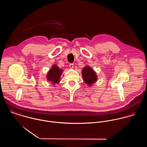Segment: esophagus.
I'll return each mask as SVG.
<instances>
[{
    "label": "esophagus",
    "instance_id": "1",
    "mask_svg": "<svg viewBox=\"0 0 147 147\" xmlns=\"http://www.w3.org/2000/svg\"><path fill=\"white\" fill-rule=\"evenodd\" d=\"M69 67L71 68H73L74 67V64L73 63H71V64H69Z\"/></svg>",
    "mask_w": 147,
    "mask_h": 147
}]
</instances>
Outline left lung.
Instances as JSON below:
<instances>
[{
	"label": "left lung",
	"instance_id": "1",
	"mask_svg": "<svg viewBox=\"0 0 147 147\" xmlns=\"http://www.w3.org/2000/svg\"><path fill=\"white\" fill-rule=\"evenodd\" d=\"M84 82L88 86H91L97 80V76L95 71L89 66L86 65L82 71Z\"/></svg>",
	"mask_w": 147,
	"mask_h": 147
}]
</instances>
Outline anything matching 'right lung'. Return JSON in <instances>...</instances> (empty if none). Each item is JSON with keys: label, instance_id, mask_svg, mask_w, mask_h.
<instances>
[{"label": "right lung", "instance_id": "right-lung-1", "mask_svg": "<svg viewBox=\"0 0 147 147\" xmlns=\"http://www.w3.org/2000/svg\"><path fill=\"white\" fill-rule=\"evenodd\" d=\"M62 72L63 70L59 68L57 65H53L47 73V80L51 82V83H52L54 85H55V84H58L60 82V78Z\"/></svg>", "mask_w": 147, "mask_h": 147}]
</instances>
